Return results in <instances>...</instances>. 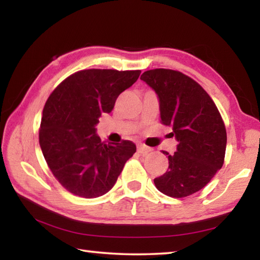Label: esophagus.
<instances>
[{
	"instance_id": "obj_1",
	"label": "esophagus",
	"mask_w": 260,
	"mask_h": 260,
	"mask_svg": "<svg viewBox=\"0 0 260 260\" xmlns=\"http://www.w3.org/2000/svg\"><path fill=\"white\" fill-rule=\"evenodd\" d=\"M138 151H139V153H141V154H146L148 152H150L151 149L148 148V146L143 145V144H140V145H138Z\"/></svg>"
}]
</instances>
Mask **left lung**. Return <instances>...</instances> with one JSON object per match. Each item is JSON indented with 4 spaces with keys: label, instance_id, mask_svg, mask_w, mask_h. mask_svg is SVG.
Masks as SVG:
<instances>
[{
    "label": "left lung",
    "instance_id": "1",
    "mask_svg": "<svg viewBox=\"0 0 260 260\" xmlns=\"http://www.w3.org/2000/svg\"><path fill=\"white\" fill-rule=\"evenodd\" d=\"M141 79L158 94L161 124L171 126L177 151L168 169L154 178L158 190L172 198L188 197L208 184L224 164L226 128L218 109L201 85L177 70H146Z\"/></svg>",
    "mask_w": 260,
    "mask_h": 260
}]
</instances>
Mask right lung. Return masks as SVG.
I'll list each match as a JSON object with an SVG mask.
<instances>
[{
  "label": "right lung",
  "instance_id": "add662e5",
  "mask_svg": "<svg viewBox=\"0 0 260 260\" xmlns=\"http://www.w3.org/2000/svg\"><path fill=\"white\" fill-rule=\"evenodd\" d=\"M140 74L141 70H81L61 82L46 100L40 145L56 181L73 194L86 199L106 194L136 152L132 141L102 142L95 126Z\"/></svg>",
  "mask_w": 260,
  "mask_h": 260
}]
</instances>
